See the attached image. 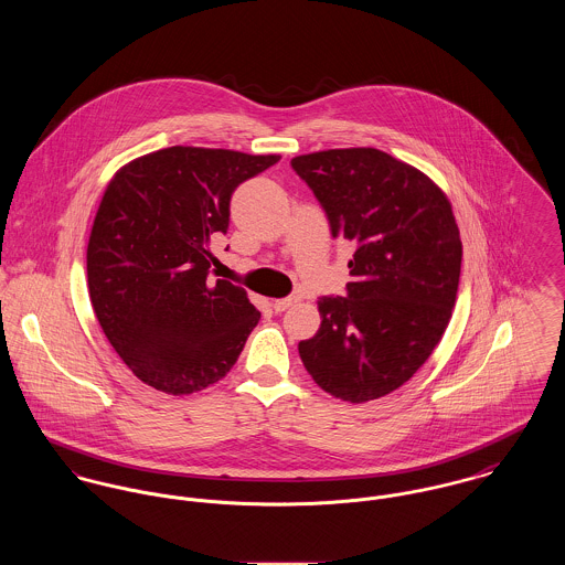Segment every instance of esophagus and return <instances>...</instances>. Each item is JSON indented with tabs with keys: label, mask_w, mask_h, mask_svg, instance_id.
<instances>
[{
	"label": "esophagus",
	"mask_w": 565,
	"mask_h": 565,
	"mask_svg": "<svg viewBox=\"0 0 565 565\" xmlns=\"http://www.w3.org/2000/svg\"><path fill=\"white\" fill-rule=\"evenodd\" d=\"M297 303V297H286V299H277L273 301V310L277 313L286 312L288 308H292Z\"/></svg>",
	"instance_id": "obj_1"
}]
</instances>
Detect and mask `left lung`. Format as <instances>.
Segmentation results:
<instances>
[{"label": "left lung", "mask_w": 565, "mask_h": 565, "mask_svg": "<svg viewBox=\"0 0 565 565\" xmlns=\"http://www.w3.org/2000/svg\"><path fill=\"white\" fill-rule=\"evenodd\" d=\"M331 236L349 241L347 297L318 301L320 329L299 342L313 381L347 403L375 401L429 360L457 299L461 241L446 194L373 147L292 158Z\"/></svg>", "instance_id": "1"}]
</instances>
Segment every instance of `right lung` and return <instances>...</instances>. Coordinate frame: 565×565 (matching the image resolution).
I'll return each instance as SVG.
<instances>
[{"instance_id":"1","label":"right lung","mask_w":565,"mask_h":565,"mask_svg":"<svg viewBox=\"0 0 565 565\" xmlns=\"http://www.w3.org/2000/svg\"><path fill=\"white\" fill-rule=\"evenodd\" d=\"M279 162L232 149L169 147L110 180L86 249L95 316L147 385L192 394L227 375L259 320L247 292L210 279V238L232 192Z\"/></svg>"}]
</instances>
